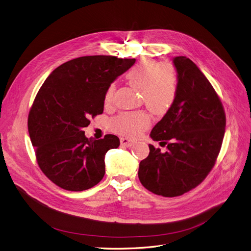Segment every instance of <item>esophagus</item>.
Instances as JSON below:
<instances>
[{"label":"esophagus","instance_id":"esophagus-1","mask_svg":"<svg viewBox=\"0 0 251 251\" xmlns=\"http://www.w3.org/2000/svg\"><path fill=\"white\" fill-rule=\"evenodd\" d=\"M121 144L123 146H126V147H130V146L134 145V141H131L127 138H121Z\"/></svg>","mask_w":251,"mask_h":251}]
</instances>
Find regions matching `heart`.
Segmentation results:
<instances>
[{"label": "heart", "instance_id": "1", "mask_svg": "<svg viewBox=\"0 0 251 251\" xmlns=\"http://www.w3.org/2000/svg\"><path fill=\"white\" fill-rule=\"evenodd\" d=\"M128 84L140 90L144 104L154 114H164L172 106L177 94V73L168 62L158 63L141 58L126 73ZM115 85L110 84L104 96L105 104L112 101ZM151 125L149 115L143 112L122 113L112 121V129L127 137H137Z\"/></svg>", "mask_w": 251, "mask_h": 251}]
</instances>
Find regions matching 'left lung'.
Here are the masks:
<instances>
[{
    "mask_svg": "<svg viewBox=\"0 0 251 251\" xmlns=\"http://www.w3.org/2000/svg\"><path fill=\"white\" fill-rule=\"evenodd\" d=\"M178 88L172 106L152 129L151 138L167 145L161 153L149 145L139 179L151 193L173 198L197 187L214 167L222 147L226 114L217 92L197 65L176 56ZM160 143V144H161Z\"/></svg>",
    "mask_w": 251,
    "mask_h": 251,
    "instance_id": "obj_1",
    "label": "left lung"
}]
</instances>
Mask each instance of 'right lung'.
Here are the masks:
<instances>
[{
    "label": "right lung",
    "instance_id": "add662e5",
    "mask_svg": "<svg viewBox=\"0 0 251 251\" xmlns=\"http://www.w3.org/2000/svg\"><path fill=\"white\" fill-rule=\"evenodd\" d=\"M135 62L113 55L77 57L57 67L40 87L28 131L39 168L57 186L82 191L103 178L105 154L120 146V139L89 140L83 129L103 112L108 86Z\"/></svg>",
    "mask_w": 251,
    "mask_h": 251
}]
</instances>
